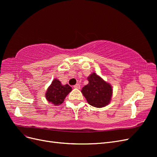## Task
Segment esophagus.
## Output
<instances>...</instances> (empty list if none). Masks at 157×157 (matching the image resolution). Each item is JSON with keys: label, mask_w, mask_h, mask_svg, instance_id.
Listing matches in <instances>:
<instances>
[{"label": "esophagus", "mask_w": 157, "mask_h": 157, "mask_svg": "<svg viewBox=\"0 0 157 157\" xmlns=\"http://www.w3.org/2000/svg\"><path fill=\"white\" fill-rule=\"evenodd\" d=\"M73 87H74L75 88H77V89H80V84H75Z\"/></svg>", "instance_id": "1"}]
</instances>
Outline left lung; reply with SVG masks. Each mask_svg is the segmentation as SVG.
Wrapping results in <instances>:
<instances>
[{
	"mask_svg": "<svg viewBox=\"0 0 157 157\" xmlns=\"http://www.w3.org/2000/svg\"><path fill=\"white\" fill-rule=\"evenodd\" d=\"M88 84L84 86L81 92L90 105L103 107L110 103L113 94L111 84L99 76L92 73L88 77Z\"/></svg>",
	"mask_w": 157,
	"mask_h": 157,
	"instance_id": "1",
	"label": "left lung"
}]
</instances>
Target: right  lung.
<instances>
[{"label": "right lung", "instance_id": "1", "mask_svg": "<svg viewBox=\"0 0 157 157\" xmlns=\"http://www.w3.org/2000/svg\"><path fill=\"white\" fill-rule=\"evenodd\" d=\"M71 90L72 88L69 85L61 84L58 79L55 78L47 90L45 96L48 102L54 105H59L63 102L65 97Z\"/></svg>", "mask_w": 157, "mask_h": 157}]
</instances>
